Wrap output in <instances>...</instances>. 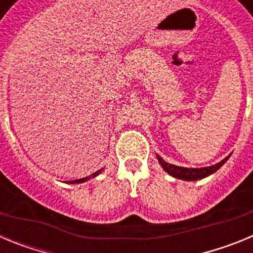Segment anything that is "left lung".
<instances>
[{
  "instance_id": "left-lung-1",
  "label": "left lung",
  "mask_w": 253,
  "mask_h": 253,
  "mask_svg": "<svg viewBox=\"0 0 253 253\" xmlns=\"http://www.w3.org/2000/svg\"><path fill=\"white\" fill-rule=\"evenodd\" d=\"M158 162H160L161 166L163 167V169L171 175L172 177L180 178V180H185V181H196V180H202V178L207 177V176L211 175L216 169H219L220 167L227 162V160L229 158L225 157L224 160L220 161L219 163H215L213 166L209 167H203V169H187V167H180V166H175V165H171V163H167L166 161L162 160L160 156H157Z\"/></svg>"
}]
</instances>
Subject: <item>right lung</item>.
<instances>
[{"label":"right lung","mask_w":253,"mask_h":253,"mask_svg":"<svg viewBox=\"0 0 253 253\" xmlns=\"http://www.w3.org/2000/svg\"><path fill=\"white\" fill-rule=\"evenodd\" d=\"M104 169H99V171H96L95 173H92V175H90V176H87V177H84V178H78V180H73V181H69V184H80V182H84V181H87V180H90V178H92V177H96V176L99 175V173H101V171Z\"/></svg>","instance_id":"right-lung-1"}]
</instances>
